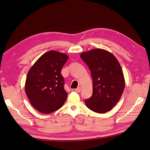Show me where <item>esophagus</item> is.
Returning <instances> with one entry per match:
<instances>
[{
    "label": "esophagus",
    "instance_id": "esophagus-1",
    "mask_svg": "<svg viewBox=\"0 0 150 150\" xmlns=\"http://www.w3.org/2000/svg\"><path fill=\"white\" fill-rule=\"evenodd\" d=\"M81 91V87H80L75 89V92H76L77 93H79Z\"/></svg>",
    "mask_w": 150,
    "mask_h": 150
}]
</instances>
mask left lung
I'll use <instances>...</instances> for the list:
<instances>
[{
    "label": "left lung",
    "instance_id": "obj_1",
    "mask_svg": "<svg viewBox=\"0 0 150 150\" xmlns=\"http://www.w3.org/2000/svg\"><path fill=\"white\" fill-rule=\"evenodd\" d=\"M80 56L91 71L93 81V93L85 101L86 105L97 113L111 110L121 98L125 87L120 64L112 53L104 49H92Z\"/></svg>",
    "mask_w": 150,
    "mask_h": 150
}]
</instances>
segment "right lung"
<instances>
[{
	"mask_svg": "<svg viewBox=\"0 0 150 150\" xmlns=\"http://www.w3.org/2000/svg\"><path fill=\"white\" fill-rule=\"evenodd\" d=\"M68 55L50 50L42 55L29 70L25 92L30 103L38 111L49 114L58 110L68 97L61 74Z\"/></svg>",
	"mask_w": 150,
	"mask_h": 150,
	"instance_id": "obj_1",
	"label": "right lung"
}]
</instances>
